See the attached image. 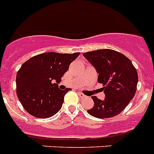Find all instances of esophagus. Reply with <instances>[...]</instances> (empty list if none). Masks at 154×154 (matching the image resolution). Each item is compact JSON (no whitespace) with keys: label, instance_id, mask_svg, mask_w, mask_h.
<instances>
[{"label":"esophagus","instance_id":"esophagus-1","mask_svg":"<svg viewBox=\"0 0 154 154\" xmlns=\"http://www.w3.org/2000/svg\"><path fill=\"white\" fill-rule=\"evenodd\" d=\"M78 95H79V97H81V98H85V97H86L85 95H84L83 93H82V92H78Z\"/></svg>","mask_w":154,"mask_h":154}]
</instances>
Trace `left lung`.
I'll list each match as a JSON object with an SVG mask.
<instances>
[{
  "instance_id": "8db88e82",
  "label": "left lung",
  "mask_w": 154,
  "mask_h": 154,
  "mask_svg": "<svg viewBox=\"0 0 154 154\" xmlns=\"http://www.w3.org/2000/svg\"><path fill=\"white\" fill-rule=\"evenodd\" d=\"M97 69L105 98L92 97L94 106L88 113L96 118H112L123 111L135 95L138 73L131 60L118 51L103 49L83 54Z\"/></svg>"
}]
</instances>
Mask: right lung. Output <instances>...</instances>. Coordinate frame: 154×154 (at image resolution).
I'll use <instances>...</instances> for the list:
<instances>
[{
	"label": "right lung",
	"instance_id": "obj_1",
	"mask_svg": "<svg viewBox=\"0 0 154 154\" xmlns=\"http://www.w3.org/2000/svg\"><path fill=\"white\" fill-rule=\"evenodd\" d=\"M80 53L48 52L34 56L23 63L16 74V94L21 104L36 118H49L62 108L70 88H58L61 78Z\"/></svg>",
	"mask_w": 154,
	"mask_h": 154
}]
</instances>
